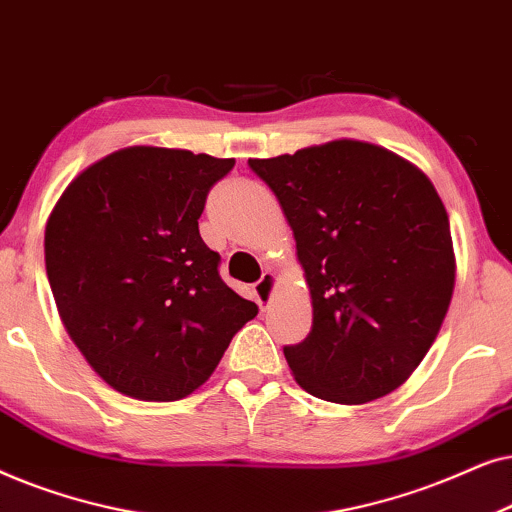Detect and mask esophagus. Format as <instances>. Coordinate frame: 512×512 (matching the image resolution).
<instances>
[{"instance_id":"34e87169","label":"esophagus","mask_w":512,"mask_h":512,"mask_svg":"<svg viewBox=\"0 0 512 512\" xmlns=\"http://www.w3.org/2000/svg\"><path fill=\"white\" fill-rule=\"evenodd\" d=\"M276 285H278V276L274 271H264L260 281L255 283V297L260 306H267L271 299H274V292H276Z\"/></svg>"}]
</instances>
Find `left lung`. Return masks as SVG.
I'll return each instance as SVG.
<instances>
[{"label":"left lung","instance_id":"obj_1","mask_svg":"<svg viewBox=\"0 0 512 512\" xmlns=\"http://www.w3.org/2000/svg\"><path fill=\"white\" fill-rule=\"evenodd\" d=\"M248 163L281 203L309 285V337L283 349L292 377L339 405L403 386L454 292L452 231L433 182L403 156L346 138Z\"/></svg>","mask_w":512,"mask_h":512}]
</instances>
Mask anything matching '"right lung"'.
I'll return each mask as SVG.
<instances>
[{
	"label": "right lung",
	"mask_w": 512,
	"mask_h": 512,
	"mask_svg": "<svg viewBox=\"0 0 512 512\" xmlns=\"http://www.w3.org/2000/svg\"><path fill=\"white\" fill-rule=\"evenodd\" d=\"M234 163L124 147L81 170L51 210L44 257L60 320L86 363L128 398L192 395L257 316L199 234L208 189Z\"/></svg>",
	"instance_id": "right-lung-1"
}]
</instances>
